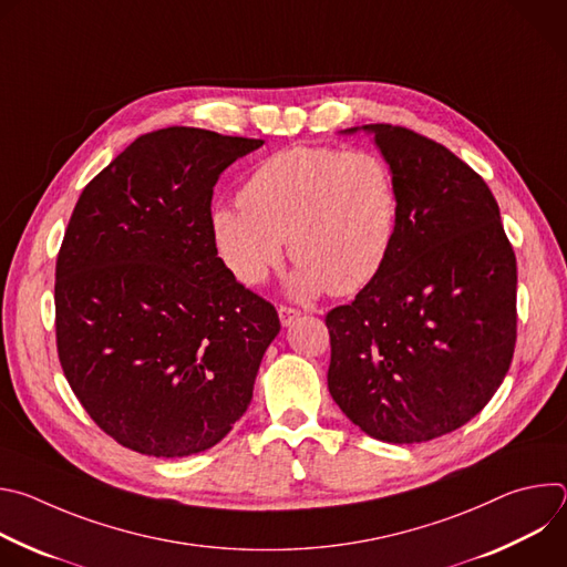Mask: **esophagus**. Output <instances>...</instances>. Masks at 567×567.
<instances>
[{
  "label": "esophagus",
  "mask_w": 567,
  "mask_h": 567,
  "mask_svg": "<svg viewBox=\"0 0 567 567\" xmlns=\"http://www.w3.org/2000/svg\"><path fill=\"white\" fill-rule=\"evenodd\" d=\"M278 316H280V322H282V326L287 328V326H291V322L300 316V309L289 307V305H280V307H278Z\"/></svg>",
  "instance_id": "34e87169"
}]
</instances>
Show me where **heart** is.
<instances>
[{"label":"heart","mask_w":567,"mask_h":567,"mask_svg":"<svg viewBox=\"0 0 567 567\" xmlns=\"http://www.w3.org/2000/svg\"><path fill=\"white\" fill-rule=\"evenodd\" d=\"M239 197L241 206L213 210V233L245 285H260L282 262L285 239L298 262L289 287L300 298L363 289L392 249L399 190L388 161L372 150L285 147L260 161Z\"/></svg>","instance_id":"obj_1"}]
</instances>
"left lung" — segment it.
<instances>
[{
	"mask_svg": "<svg viewBox=\"0 0 567 567\" xmlns=\"http://www.w3.org/2000/svg\"><path fill=\"white\" fill-rule=\"evenodd\" d=\"M363 130L392 168L399 219L381 271L326 316L328 388L370 437L417 444L464 426L501 388L516 256L489 186L449 147L399 125Z\"/></svg>",
	"mask_w": 567,
	"mask_h": 567,
	"instance_id": "obj_1",
	"label": "left lung"
}]
</instances>
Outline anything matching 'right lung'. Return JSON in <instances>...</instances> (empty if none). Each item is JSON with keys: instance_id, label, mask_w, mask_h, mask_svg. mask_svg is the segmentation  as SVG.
Instances as JSON below:
<instances>
[{"instance_id": "right-lung-1", "label": "right lung", "mask_w": 567, "mask_h": 567, "mask_svg": "<svg viewBox=\"0 0 567 567\" xmlns=\"http://www.w3.org/2000/svg\"><path fill=\"white\" fill-rule=\"evenodd\" d=\"M262 138L138 136L80 195L55 262V343L83 409L121 446L186 457L247 413L280 332L217 258L213 188Z\"/></svg>"}]
</instances>
